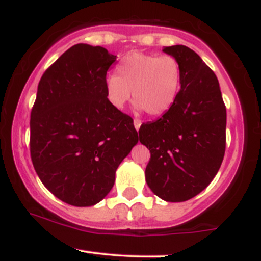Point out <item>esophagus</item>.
Returning a JSON list of instances; mask_svg holds the SVG:
<instances>
[{
	"label": "esophagus",
	"instance_id": "34e87169",
	"mask_svg": "<svg viewBox=\"0 0 261 261\" xmlns=\"http://www.w3.org/2000/svg\"><path fill=\"white\" fill-rule=\"evenodd\" d=\"M134 125H135V128H136V130L139 131L140 130V126H141V121L139 120V119H135Z\"/></svg>",
	"mask_w": 261,
	"mask_h": 261
}]
</instances>
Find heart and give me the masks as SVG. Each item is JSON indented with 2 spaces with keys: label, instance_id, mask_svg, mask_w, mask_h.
Here are the masks:
<instances>
[{
  "label": "heart",
  "instance_id": "1",
  "mask_svg": "<svg viewBox=\"0 0 261 261\" xmlns=\"http://www.w3.org/2000/svg\"><path fill=\"white\" fill-rule=\"evenodd\" d=\"M116 71L118 74H109L106 80L107 95L114 107L122 108L134 94L137 109L160 116L168 112L178 97L181 68L173 55L128 54Z\"/></svg>",
  "mask_w": 261,
  "mask_h": 261
}]
</instances>
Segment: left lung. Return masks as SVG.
Returning a JSON list of instances; mask_svg holds the SVG:
<instances>
[{"instance_id": "1", "label": "left lung", "mask_w": 261, "mask_h": 261, "mask_svg": "<svg viewBox=\"0 0 261 261\" xmlns=\"http://www.w3.org/2000/svg\"><path fill=\"white\" fill-rule=\"evenodd\" d=\"M163 51L178 59L180 91L172 108L153 122L141 125L140 142L151 152L146 181L169 202L201 193L222 164L227 113L218 80L195 51L184 45Z\"/></svg>"}]
</instances>
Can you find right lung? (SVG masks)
Returning a JSON list of instances; mask_svg holds the SVG:
<instances>
[{"instance_id": "1", "label": "right lung", "mask_w": 261, "mask_h": 261, "mask_svg": "<svg viewBox=\"0 0 261 261\" xmlns=\"http://www.w3.org/2000/svg\"><path fill=\"white\" fill-rule=\"evenodd\" d=\"M116 56L77 44L45 71L31 113V157L49 191L68 205L106 197L119 164L139 142L134 120L108 99L107 71Z\"/></svg>"}]
</instances>
